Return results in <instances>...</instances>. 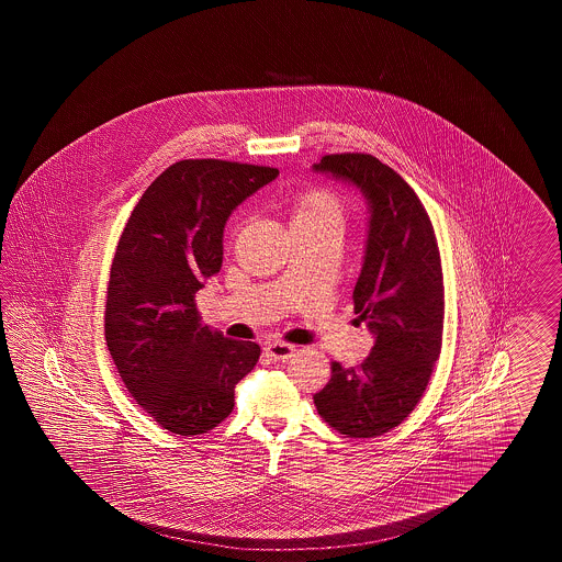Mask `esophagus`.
<instances>
[{
  "instance_id": "1",
  "label": "esophagus",
  "mask_w": 562,
  "mask_h": 562,
  "mask_svg": "<svg viewBox=\"0 0 562 562\" xmlns=\"http://www.w3.org/2000/svg\"><path fill=\"white\" fill-rule=\"evenodd\" d=\"M294 351H296L294 346L280 344V341H273V344L266 346V353H268L271 360H276V362H286L289 358H293Z\"/></svg>"
}]
</instances>
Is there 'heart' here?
Listing matches in <instances>:
<instances>
[{
	"mask_svg": "<svg viewBox=\"0 0 562 562\" xmlns=\"http://www.w3.org/2000/svg\"><path fill=\"white\" fill-rule=\"evenodd\" d=\"M346 204L328 189H307L294 195L291 204V229L335 227L344 232Z\"/></svg>",
	"mask_w": 562,
	"mask_h": 562,
	"instance_id": "b5f03b06",
	"label": "heart"
}]
</instances>
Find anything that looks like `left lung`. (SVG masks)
I'll return each instance as SVG.
<instances>
[{
	"label": "left lung",
	"mask_w": 562,
	"mask_h": 562,
	"mask_svg": "<svg viewBox=\"0 0 562 562\" xmlns=\"http://www.w3.org/2000/svg\"><path fill=\"white\" fill-rule=\"evenodd\" d=\"M314 170L360 189L367 200L369 229L353 312L374 337L360 367L333 362L314 404L330 428L373 438L411 415L440 356L445 286L438 241L417 193L373 156H324Z\"/></svg>",
	"instance_id": "obj_1"
}]
</instances>
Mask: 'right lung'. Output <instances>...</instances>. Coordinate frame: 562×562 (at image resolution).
<instances>
[{
  "label": "right lung",
  "mask_w": 562,
  "mask_h": 562,
  "mask_svg": "<svg viewBox=\"0 0 562 562\" xmlns=\"http://www.w3.org/2000/svg\"><path fill=\"white\" fill-rule=\"evenodd\" d=\"M278 168L181 160L145 189L117 244L105 305L111 358L161 428L195 436L234 411L236 383L261 356L202 324L195 293L223 263L227 218Z\"/></svg>",
  "instance_id": "add662e5"
}]
</instances>
